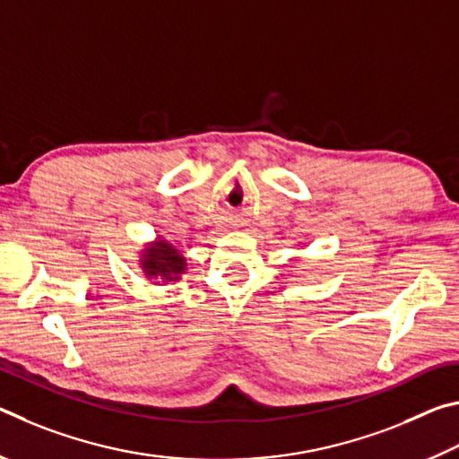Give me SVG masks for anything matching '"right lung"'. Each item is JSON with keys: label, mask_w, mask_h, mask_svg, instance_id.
I'll return each mask as SVG.
<instances>
[{"label": "right lung", "mask_w": 459, "mask_h": 459, "mask_svg": "<svg viewBox=\"0 0 459 459\" xmlns=\"http://www.w3.org/2000/svg\"><path fill=\"white\" fill-rule=\"evenodd\" d=\"M137 265L145 279H150L155 285L180 281L182 275L188 271L182 247L169 243L164 237H155L152 243H147L139 251Z\"/></svg>", "instance_id": "obj_1"}]
</instances>
